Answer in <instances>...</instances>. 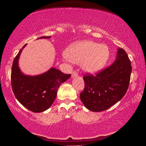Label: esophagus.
<instances>
[{
	"mask_svg": "<svg viewBox=\"0 0 146 146\" xmlns=\"http://www.w3.org/2000/svg\"><path fill=\"white\" fill-rule=\"evenodd\" d=\"M78 75V74L76 71H73V73H72V78H75V77H77Z\"/></svg>",
	"mask_w": 146,
	"mask_h": 146,
	"instance_id": "esophagus-1",
	"label": "esophagus"
}]
</instances>
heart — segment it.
Listing matches in <instances>:
<instances>
[{"label":"heart","mask_w":146,"mask_h":146,"mask_svg":"<svg viewBox=\"0 0 146 146\" xmlns=\"http://www.w3.org/2000/svg\"><path fill=\"white\" fill-rule=\"evenodd\" d=\"M66 58L73 63L81 64L86 73L95 74L102 71L110 58V50L106 44L86 40L70 45L65 51Z\"/></svg>","instance_id":"obj_1"}]
</instances>
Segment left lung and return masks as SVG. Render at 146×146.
Returning a JSON list of instances; mask_svg holds the SVG:
<instances>
[{
  "label": "left lung",
  "mask_w": 146,
  "mask_h": 146,
  "mask_svg": "<svg viewBox=\"0 0 146 146\" xmlns=\"http://www.w3.org/2000/svg\"><path fill=\"white\" fill-rule=\"evenodd\" d=\"M131 62L123 48L117 49L114 62L97 75H84V89L80 98L93 112L107 110L124 96L131 75Z\"/></svg>",
  "instance_id": "1"
}]
</instances>
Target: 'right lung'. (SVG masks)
Instances as JSON below:
<instances>
[{
  "mask_svg": "<svg viewBox=\"0 0 146 146\" xmlns=\"http://www.w3.org/2000/svg\"><path fill=\"white\" fill-rule=\"evenodd\" d=\"M50 38L43 36L38 39ZM26 45L20 50L13 62L11 87L15 97L22 105L34 113H41L51 107L60 84L69 79L71 74H64L56 68H51L40 75H25L18 66V60Z\"/></svg>",
  "mask_w": 146,
  "mask_h": 146,
  "instance_id": "1",
  "label": "right lung"
}]
</instances>
